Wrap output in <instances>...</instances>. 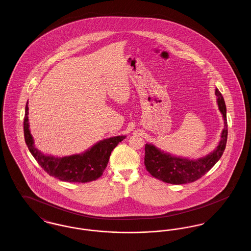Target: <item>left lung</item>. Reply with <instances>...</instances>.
<instances>
[{
    "instance_id": "left-lung-1",
    "label": "left lung",
    "mask_w": 251,
    "mask_h": 251,
    "mask_svg": "<svg viewBox=\"0 0 251 251\" xmlns=\"http://www.w3.org/2000/svg\"><path fill=\"white\" fill-rule=\"evenodd\" d=\"M215 95L217 97V103L220 112L223 115L225 128L222 131L221 140L216 150L200 160H188L177 158L165 153L158 150L154 146L146 144L145 146V166L146 169L156 179L163 180L172 184H182L196 181L201 178L223 154L227 138V114L226 104L223 96L216 88Z\"/></svg>"
}]
</instances>
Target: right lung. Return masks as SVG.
I'll list each match as a JSON object with an SVG mask.
<instances>
[{
  "label": "right lung",
  "mask_w": 251,
  "mask_h": 251,
  "mask_svg": "<svg viewBox=\"0 0 251 251\" xmlns=\"http://www.w3.org/2000/svg\"><path fill=\"white\" fill-rule=\"evenodd\" d=\"M24 131L25 143L36 162L50 176L69 182H88L99 179L105 167L112 151L125 136H115L94 145L83 154L55 158L42 154L34 146V140L29 130L28 105L25 107Z\"/></svg>",
  "instance_id": "obj_1"
}]
</instances>
